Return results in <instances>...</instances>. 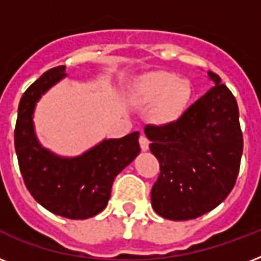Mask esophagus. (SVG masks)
I'll list each match as a JSON object with an SVG mask.
<instances>
[{
	"label": "esophagus",
	"instance_id": "34e87169",
	"mask_svg": "<svg viewBox=\"0 0 261 261\" xmlns=\"http://www.w3.org/2000/svg\"><path fill=\"white\" fill-rule=\"evenodd\" d=\"M149 139L145 137V135H141V138H139V145H141V149L143 151H147L149 150Z\"/></svg>",
	"mask_w": 261,
	"mask_h": 261
}]
</instances>
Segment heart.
<instances>
[{"instance_id":"b5f03b06","label":"heart","mask_w":261,"mask_h":261,"mask_svg":"<svg viewBox=\"0 0 261 261\" xmlns=\"http://www.w3.org/2000/svg\"><path fill=\"white\" fill-rule=\"evenodd\" d=\"M191 98L188 83L171 71H153L139 77L131 88V100L137 106L154 104L159 122H176L184 114Z\"/></svg>"}]
</instances>
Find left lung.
<instances>
[{
  "label": "left lung",
  "instance_id": "1",
  "mask_svg": "<svg viewBox=\"0 0 261 261\" xmlns=\"http://www.w3.org/2000/svg\"><path fill=\"white\" fill-rule=\"evenodd\" d=\"M181 118L146 126L150 151L160 161L151 207L171 221L195 219L221 204L236 184L243 155V133L234 96L219 75Z\"/></svg>",
  "mask_w": 261,
  "mask_h": 261
}]
</instances>
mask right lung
I'll return each instance as SVG.
<instances>
[{
	"label": "right lung",
	"mask_w": 261,
	"mask_h": 261,
	"mask_svg": "<svg viewBox=\"0 0 261 261\" xmlns=\"http://www.w3.org/2000/svg\"><path fill=\"white\" fill-rule=\"evenodd\" d=\"M65 70L66 66L50 69L22 94L14 147L24 182L39 204L65 218L87 219L106 208L115 177L139 154V133L102 139L75 157L43 146L35 133V108L47 90L66 77Z\"/></svg>",
	"instance_id": "add662e5"
}]
</instances>
